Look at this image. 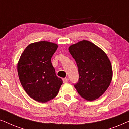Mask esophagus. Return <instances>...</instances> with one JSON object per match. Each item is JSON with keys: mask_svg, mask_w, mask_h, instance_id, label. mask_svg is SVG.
<instances>
[{"mask_svg": "<svg viewBox=\"0 0 129 129\" xmlns=\"http://www.w3.org/2000/svg\"><path fill=\"white\" fill-rule=\"evenodd\" d=\"M69 81V79L68 78H64L63 79V83H68Z\"/></svg>", "mask_w": 129, "mask_h": 129, "instance_id": "esophagus-1", "label": "esophagus"}]
</instances>
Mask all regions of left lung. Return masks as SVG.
Instances as JSON below:
<instances>
[{
  "mask_svg": "<svg viewBox=\"0 0 129 129\" xmlns=\"http://www.w3.org/2000/svg\"><path fill=\"white\" fill-rule=\"evenodd\" d=\"M69 50L78 68L79 80L74 86L86 100L97 99L106 90L112 79V65L108 57L87 40L70 46Z\"/></svg>",
  "mask_w": 129,
  "mask_h": 129,
  "instance_id": "8db88e82",
  "label": "left lung"
}]
</instances>
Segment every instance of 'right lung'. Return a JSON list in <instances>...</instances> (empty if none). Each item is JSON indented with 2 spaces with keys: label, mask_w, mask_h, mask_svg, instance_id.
<instances>
[{
  "label": "right lung",
  "mask_w": 129,
  "mask_h": 129,
  "mask_svg": "<svg viewBox=\"0 0 129 129\" xmlns=\"http://www.w3.org/2000/svg\"><path fill=\"white\" fill-rule=\"evenodd\" d=\"M57 47L56 44L46 41L31 43L19 59L17 72L21 84L27 94L37 102L45 103L53 99L63 84L51 62Z\"/></svg>",
  "instance_id": "1"
}]
</instances>
